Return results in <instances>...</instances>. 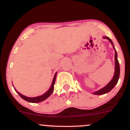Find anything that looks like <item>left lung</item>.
<instances>
[{"instance_id": "8db88e82", "label": "left lung", "mask_w": 130, "mask_h": 130, "mask_svg": "<svg viewBox=\"0 0 130 130\" xmlns=\"http://www.w3.org/2000/svg\"><path fill=\"white\" fill-rule=\"evenodd\" d=\"M104 39H107L111 42L112 44H113V42H112V40L109 39V37H104ZM113 48L115 49L114 46H113ZM116 50V49H115ZM115 64H116V66H115V73L114 75H113V78H112V80L109 83L106 87H104V88L101 89V90H99V91H96V92L93 93L94 94H96V95H100V94H105V93H107L109 92L110 90H112V88H113V87L116 86L117 83L118 82V80H119V76H120V65H119V61H118L117 59V52L116 51L115 52Z\"/></svg>"}]
</instances>
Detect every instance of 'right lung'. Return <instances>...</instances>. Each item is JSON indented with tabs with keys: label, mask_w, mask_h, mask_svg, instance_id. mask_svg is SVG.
<instances>
[{
	"label": "right lung",
	"mask_w": 130,
	"mask_h": 130,
	"mask_svg": "<svg viewBox=\"0 0 130 130\" xmlns=\"http://www.w3.org/2000/svg\"><path fill=\"white\" fill-rule=\"evenodd\" d=\"M56 74L57 73H56L55 75V76H54V78H53V82H52V85H51V87L45 93V94H43V95L42 96H37V97H35V98H29V97H26L25 96L23 95V94H21L20 93L18 92V91H17V92L18 93V94L20 95V96L21 98H23V100H24L26 101L27 102H29V103H40V102H42L43 101L45 100L46 98H48L51 95V94H52V93H53V90H54V85H55V80H56Z\"/></svg>",
	"instance_id": "1"
}]
</instances>
